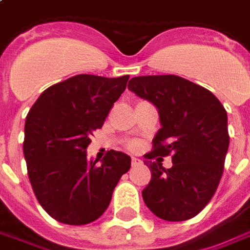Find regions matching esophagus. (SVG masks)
<instances>
[{
    "mask_svg": "<svg viewBox=\"0 0 250 250\" xmlns=\"http://www.w3.org/2000/svg\"><path fill=\"white\" fill-rule=\"evenodd\" d=\"M140 163H142V160H140V159H138V158H132L131 159V164H132V166H138V164H140Z\"/></svg>",
    "mask_w": 250,
    "mask_h": 250,
    "instance_id": "obj_1",
    "label": "esophagus"
}]
</instances>
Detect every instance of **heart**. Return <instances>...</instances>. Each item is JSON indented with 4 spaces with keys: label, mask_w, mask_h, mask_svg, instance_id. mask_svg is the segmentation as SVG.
I'll list each match as a JSON object with an SVG mask.
<instances>
[{
    "label": "heart",
    "mask_w": 250,
    "mask_h": 250,
    "mask_svg": "<svg viewBox=\"0 0 250 250\" xmlns=\"http://www.w3.org/2000/svg\"><path fill=\"white\" fill-rule=\"evenodd\" d=\"M125 146V148L134 151V149H136L138 147H139V142H138V140H127Z\"/></svg>",
    "instance_id": "b5f03b06"
}]
</instances>
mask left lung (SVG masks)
<instances>
[{
  "label": "left lung",
  "instance_id": "1",
  "mask_svg": "<svg viewBox=\"0 0 250 250\" xmlns=\"http://www.w3.org/2000/svg\"><path fill=\"white\" fill-rule=\"evenodd\" d=\"M128 88L153 103L162 128L146 159L172 156V167L146 162L151 180L142 192L155 216L167 221L195 217L213 197L229 147L228 116L213 94L177 75L135 77ZM159 162V159H158Z\"/></svg>",
  "mask_w": 250,
  "mask_h": 250
}]
</instances>
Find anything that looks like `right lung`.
Returning a JSON list of instances; mask_svg holds the SVG:
<instances>
[{"instance_id": "obj_1", "label": "right lung", "mask_w": 250, "mask_h": 250, "mask_svg": "<svg viewBox=\"0 0 250 250\" xmlns=\"http://www.w3.org/2000/svg\"><path fill=\"white\" fill-rule=\"evenodd\" d=\"M128 78L79 74L46 88L27 114L29 180L38 203L59 223L84 225L99 219L130 169L131 158L119 151H108L101 164L86 153Z\"/></svg>"}]
</instances>
